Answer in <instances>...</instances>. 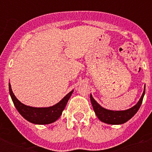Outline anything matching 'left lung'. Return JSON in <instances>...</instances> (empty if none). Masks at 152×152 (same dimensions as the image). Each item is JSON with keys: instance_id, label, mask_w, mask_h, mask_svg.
Wrapping results in <instances>:
<instances>
[{"instance_id": "1", "label": "left lung", "mask_w": 152, "mask_h": 152, "mask_svg": "<svg viewBox=\"0 0 152 152\" xmlns=\"http://www.w3.org/2000/svg\"><path fill=\"white\" fill-rule=\"evenodd\" d=\"M144 94H145V87H144V92L142 94V96L140 99L139 102L134 106H132V108L126 110L114 111L106 110V109L102 107L94 99V98L92 97L91 95L90 96V99L95 114L101 121L106 123V124H110V125H121V124H124L128 121L137 113L141 106Z\"/></svg>"}]
</instances>
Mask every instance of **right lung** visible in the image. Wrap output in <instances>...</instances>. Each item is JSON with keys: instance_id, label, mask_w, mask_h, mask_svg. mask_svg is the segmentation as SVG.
<instances>
[{"instance_id": "right-lung-1", "label": "right lung", "mask_w": 152, "mask_h": 152, "mask_svg": "<svg viewBox=\"0 0 152 152\" xmlns=\"http://www.w3.org/2000/svg\"><path fill=\"white\" fill-rule=\"evenodd\" d=\"M9 94L11 95L14 106L18 110V112L27 121L30 122L37 124V125H47L54 122L61 117L62 111L64 110L69 98L71 97L73 90L64 96L58 103L55 104L54 106L50 107H32V106H26L22 102H20L16 99L15 95L13 94L11 84L9 83Z\"/></svg>"}]
</instances>
